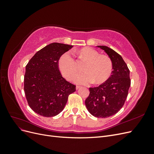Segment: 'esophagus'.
Here are the masks:
<instances>
[{
    "mask_svg": "<svg viewBox=\"0 0 154 154\" xmlns=\"http://www.w3.org/2000/svg\"><path fill=\"white\" fill-rule=\"evenodd\" d=\"M81 87L80 86H78V85H77L76 87V90H78V89H79V88H80Z\"/></svg>",
    "mask_w": 154,
    "mask_h": 154,
    "instance_id": "1",
    "label": "esophagus"
}]
</instances>
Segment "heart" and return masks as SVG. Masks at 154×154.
Instances as JSON below:
<instances>
[{
  "instance_id": "1",
  "label": "heart",
  "mask_w": 154,
  "mask_h": 154,
  "mask_svg": "<svg viewBox=\"0 0 154 154\" xmlns=\"http://www.w3.org/2000/svg\"><path fill=\"white\" fill-rule=\"evenodd\" d=\"M77 54L87 61V63L83 69L85 72L78 74L74 78V82L82 85L93 82L96 84H101L110 78L113 64L108 56L100 54L98 51L91 48H83L78 51ZM58 67L62 75L69 80H72L77 72L75 60L67 52L60 57Z\"/></svg>"
}]
</instances>
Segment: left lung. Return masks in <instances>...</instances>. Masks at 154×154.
<instances>
[{"instance_id":"obj_1","label":"left lung","mask_w":154,"mask_h":154,"mask_svg":"<svg viewBox=\"0 0 154 154\" xmlns=\"http://www.w3.org/2000/svg\"><path fill=\"white\" fill-rule=\"evenodd\" d=\"M97 47L105 51L113 64L112 75L98 87L89 88L90 94L85 100L88 111L97 118H105L122 108L130 86V71L122 56L105 45Z\"/></svg>"}]
</instances>
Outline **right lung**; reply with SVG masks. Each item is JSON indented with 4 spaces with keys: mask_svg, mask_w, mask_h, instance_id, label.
Returning a JSON list of instances; mask_svg holds the SVG:
<instances>
[{
    "mask_svg": "<svg viewBox=\"0 0 154 154\" xmlns=\"http://www.w3.org/2000/svg\"><path fill=\"white\" fill-rule=\"evenodd\" d=\"M73 47L51 43L38 51L26 66L24 92L30 108L44 117H53L63 110L76 86L62 77L58 69L61 56Z\"/></svg>",
    "mask_w": 154,
    "mask_h": 154,
    "instance_id": "add662e5",
    "label": "right lung"
}]
</instances>
